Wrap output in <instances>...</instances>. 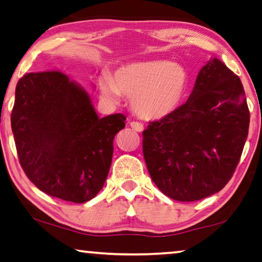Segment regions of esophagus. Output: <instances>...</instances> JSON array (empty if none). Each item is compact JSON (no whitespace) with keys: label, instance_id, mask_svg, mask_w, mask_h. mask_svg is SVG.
Segmentation results:
<instances>
[{"label":"esophagus","instance_id":"1","mask_svg":"<svg viewBox=\"0 0 262 262\" xmlns=\"http://www.w3.org/2000/svg\"><path fill=\"white\" fill-rule=\"evenodd\" d=\"M130 127L133 128V129L136 130V132H142L143 130V124L140 123V122H136V121H132V122H129Z\"/></svg>","mask_w":262,"mask_h":262}]
</instances>
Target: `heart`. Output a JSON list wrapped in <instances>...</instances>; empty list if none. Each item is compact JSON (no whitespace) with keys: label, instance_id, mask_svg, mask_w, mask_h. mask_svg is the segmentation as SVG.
Segmentation results:
<instances>
[{"label":"heart","instance_id":"obj_1","mask_svg":"<svg viewBox=\"0 0 262 262\" xmlns=\"http://www.w3.org/2000/svg\"><path fill=\"white\" fill-rule=\"evenodd\" d=\"M186 70L165 60L135 62L122 66L114 75L100 77L102 95L119 102L121 94L130 97V108L139 118L161 120L177 111L185 95Z\"/></svg>","mask_w":262,"mask_h":262}]
</instances>
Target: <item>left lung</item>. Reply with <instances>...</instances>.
Masks as SVG:
<instances>
[{
	"label": "left lung",
	"instance_id": "obj_1",
	"mask_svg": "<svg viewBox=\"0 0 262 262\" xmlns=\"http://www.w3.org/2000/svg\"><path fill=\"white\" fill-rule=\"evenodd\" d=\"M243 83L219 58L200 69L185 104L143 130V158L151 180L167 196L190 202L224 188L248 135Z\"/></svg>",
	"mask_w": 262,
	"mask_h": 262
}]
</instances>
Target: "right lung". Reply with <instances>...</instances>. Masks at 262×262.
<instances>
[{
    "label": "right lung",
    "instance_id": "obj_1",
    "mask_svg": "<svg viewBox=\"0 0 262 262\" xmlns=\"http://www.w3.org/2000/svg\"><path fill=\"white\" fill-rule=\"evenodd\" d=\"M126 118H99L89 94L61 72L29 73L15 91L11 130L22 169L42 192L83 204L102 189Z\"/></svg>",
    "mask_w": 262,
    "mask_h": 262
}]
</instances>
